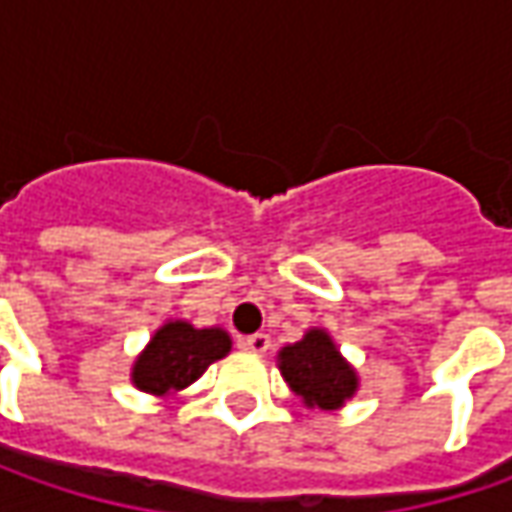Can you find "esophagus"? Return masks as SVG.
Here are the masks:
<instances>
[{"label": "esophagus", "mask_w": 512, "mask_h": 512, "mask_svg": "<svg viewBox=\"0 0 512 512\" xmlns=\"http://www.w3.org/2000/svg\"><path fill=\"white\" fill-rule=\"evenodd\" d=\"M239 344H242L245 350H250V353H259V356H262V353L270 350V336H267V333H253V336H245Z\"/></svg>", "instance_id": "esophagus-1"}]
</instances>
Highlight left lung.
Segmentation results:
<instances>
[{
  "label": "left lung",
  "mask_w": 512,
  "mask_h": 512,
  "mask_svg": "<svg viewBox=\"0 0 512 512\" xmlns=\"http://www.w3.org/2000/svg\"><path fill=\"white\" fill-rule=\"evenodd\" d=\"M279 370L290 390L307 407L319 410H339L347 399H353L359 387L356 370L347 364L330 333L322 327L307 330L302 342L282 347Z\"/></svg>",
  "instance_id": "left-lung-1"
}]
</instances>
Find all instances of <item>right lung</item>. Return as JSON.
<instances>
[{
	"mask_svg": "<svg viewBox=\"0 0 512 512\" xmlns=\"http://www.w3.org/2000/svg\"><path fill=\"white\" fill-rule=\"evenodd\" d=\"M230 336L222 327H193L190 322H165L148 347L136 356L130 382L150 396H173L193 384L207 367L230 353Z\"/></svg>",
	"mask_w": 512,
	"mask_h": 512,
	"instance_id": "right-lung-1",
	"label": "right lung"
}]
</instances>
